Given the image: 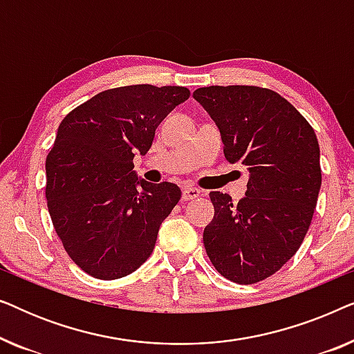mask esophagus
Returning a JSON list of instances; mask_svg holds the SVG:
<instances>
[{"label": "esophagus", "mask_w": 354, "mask_h": 354, "mask_svg": "<svg viewBox=\"0 0 354 354\" xmlns=\"http://www.w3.org/2000/svg\"><path fill=\"white\" fill-rule=\"evenodd\" d=\"M198 196H201V192L195 187H183L182 188V200L183 201H190V200H196Z\"/></svg>", "instance_id": "obj_1"}]
</instances>
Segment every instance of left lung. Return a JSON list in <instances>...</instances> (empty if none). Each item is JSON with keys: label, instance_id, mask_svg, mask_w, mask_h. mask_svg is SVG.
Masks as SVG:
<instances>
[{"label": "left lung", "instance_id": "8db88e82", "mask_svg": "<svg viewBox=\"0 0 354 354\" xmlns=\"http://www.w3.org/2000/svg\"><path fill=\"white\" fill-rule=\"evenodd\" d=\"M214 120L232 164L248 169L246 195L234 206L211 192L214 219L203 241L225 279L256 283L282 268L303 243L321 190V151L295 106L259 86H205L193 91Z\"/></svg>", "mask_w": 354, "mask_h": 354}]
</instances>
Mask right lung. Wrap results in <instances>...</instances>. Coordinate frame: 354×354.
<instances>
[{"instance_id": "add662e5", "label": "right lung", "mask_w": 354, "mask_h": 354, "mask_svg": "<svg viewBox=\"0 0 354 354\" xmlns=\"http://www.w3.org/2000/svg\"><path fill=\"white\" fill-rule=\"evenodd\" d=\"M188 96L183 86H119L59 124L46 158L48 211L67 254L91 277L120 279L153 253L182 192L138 177L133 158L148 153L158 125Z\"/></svg>"}]
</instances>
